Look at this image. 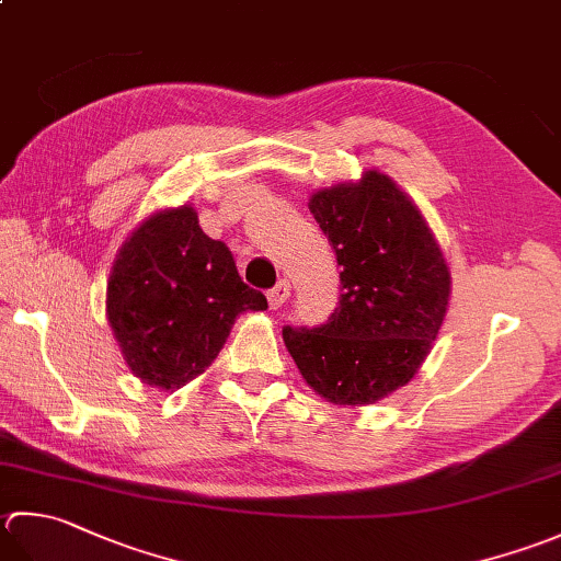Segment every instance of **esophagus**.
Wrapping results in <instances>:
<instances>
[{
  "instance_id": "34e87169",
  "label": "esophagus",
  "mask_w": 561,
  "mask_h": 561,
  "mask_svg": "<svg viewBox=\"0 0 561 561\" xmlns=\"http://www.w3.org/2000/svg\"><path fill=\"white\" fill-rule=\"evenodd\" d=\"M289 294H291L289 282H287V279H282V282L277 284V287H274V289H270V291H267L270 309H279V306L289 299Z\"/></svg>"
}]
</instances>
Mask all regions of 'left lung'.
<instances>
[{"label": "left lung", "instance_id": "left-lung-1", "mask_svg": "<svg viewBox=\"0 0 561 561\" xmlns=\"http://www.w3.org/2000/svg\"><path fill=\"white\" fill-rule=\"evenodd\" d=\"M335 250L340 304L328 323L282 331L306 383L335 405H367L409 383L449 309L453 274L415 202L379 170L311 194Z\"/></svg>", "mask_w": 561, "mask_h": 561}]
</instances>
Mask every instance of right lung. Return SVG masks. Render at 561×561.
Returning <instances> with one entry per match:
<instances>
[{
  "label": "right lung",
  "mask_w": 561,
  "mask_h": 561,
  "mask_svg": "<svg viewBox=\"0 0 561 561\" xmlns=\"http://www.w3.org/2000/svg\"><path fill=\"white\" fill-rule=\"evenodd\" d=\"M265 309V296L240 279L230 250L204 233L190 204L150 214L118 248L106 282L121 355L160 391L204 375L236 318Z\"/></svg>",
  "instance_id": "obj_1"
}]
</instances>
